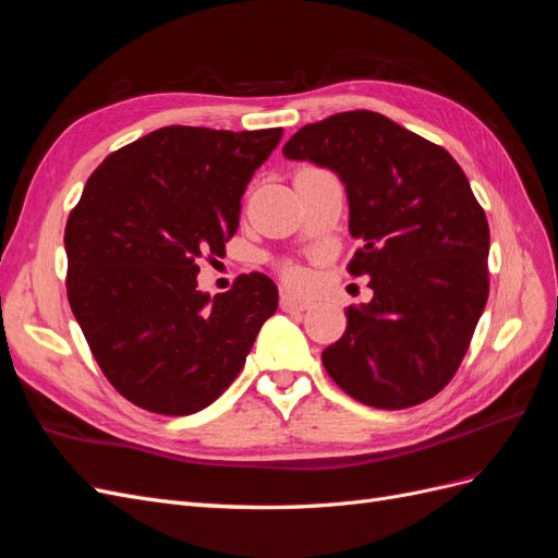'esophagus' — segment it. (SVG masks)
<instances>
[{
    "mask_svg": "<svg viewBox=\"0 0 558 558\" xmlns=\"http://www.w3.org/2000/svg\"><path fill=\"white\" fill-rule=\"evenodd\" d=\"M279 305H281L283 312H302V310H307L312 302L305 300V298H298L293 293H281Z\"/></svg>",
    "mask_w": 558,
    "mask_h": 558,
    "instance_id": "1",
    "label": "esophagus"
}]
</instances>
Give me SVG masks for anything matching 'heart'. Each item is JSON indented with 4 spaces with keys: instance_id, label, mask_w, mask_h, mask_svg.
Masks as SVG:
<instances>
[{
    "instance_id": "b5f03b06",
    "label": "heart",
    "mask_w": 558,
    "mask_h": 558,
    "mask_svg": "<svg viewBox=\"0 0 558 558\" xmlns=\"http://www.w3.org/2000/svg\"><path fill=\"white\" fill-rule=\"evenodd\" d=\"M283 277H286V281H291V283H295V286L305 283V279H307L305 269L298 267V265H286V267H283Z\"/></svg>"
}]
</instances>
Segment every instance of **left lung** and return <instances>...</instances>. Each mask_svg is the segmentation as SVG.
<instances>
[{
  "mask_svg": "<svg viewBox=\"0 0 558 558\" xmlns=\"http://www.w3.org/2000/svg\"><path fill=\"white\" fill-rule=\"evenodd\" d=\"M283 156L340 177L361 242L349 272L367 275L375 293L347 310L344 335L320 353L326 373L377 410L440 393L488 298V223L459 162L365 109L298 130Z\"/></svg>",
  "mask_w": 558,
  "mask_h": 558,
  "instance_id": "8db88e82",
  "label": "left lung"
}]
</instances>
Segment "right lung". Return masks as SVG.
Returning <instances> with one entry per match:
<instances>
[{
    "instance_id": "right-lung-1",
    "label": "right lung",
    "mask_w": 558,
    "mask_h": 558,
    "mask_svg": "<svg viewBox=\"0 0 558 558\" xmlns=\"http://www.w3.org/2000/svg\"><path fill=\"white\" fill-rule=\"evenodd\" d=\"M281 134L160 128L107 156L66 218V298L105 377L137 408L205 410L277 312L269 277L242 275L211 298L197 260L226 256L240 199Z\"/></svg>"
}]
</instances>
